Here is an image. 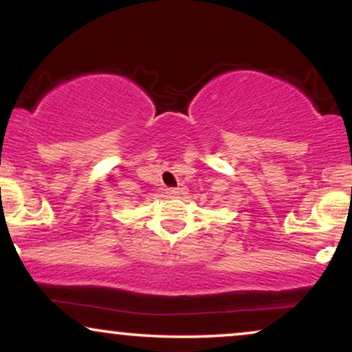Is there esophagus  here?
Here are the masks:
<instances>
[{"label":"esophagus","mask_w":352,"mask_h":352,"mask_svg":"<svg viewBox=\"0 0 352 352\" xmlns=\"http://www.w3.org/2000/svg\"><path fill=\"white\" fill-rule=\"evenodd\" d=\"M164 194H166L168 197H177L181 194V190L177 188H168L166 190H164Z\"/></svg>","instance_id":"34e87169"}]
</instances>
